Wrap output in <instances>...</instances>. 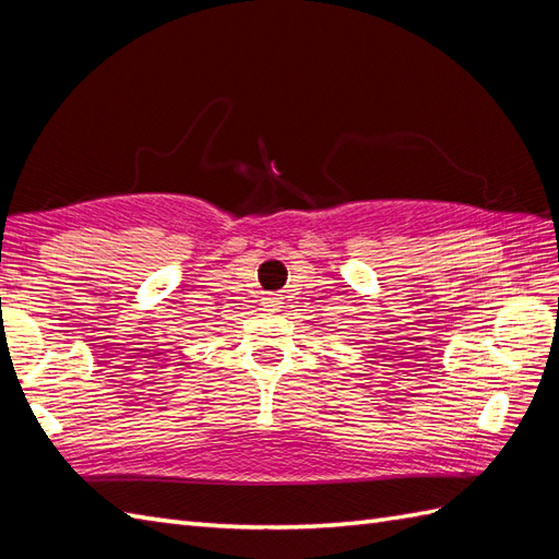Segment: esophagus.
Returning <instances> with one entry per match:
<instances>
[{
	"label": "esophagus",
	"mask_w": 559,
	"mask_h": 559,
	"mask_svg": "<svg viewBox=\"0 0 559 559\" xmlns=\"http://www.w3.org/2000/svg\"><path fill=\"white\" fill-rule=\"evenodd\" d=\"M264 305H266L269 309H278V305H283V302H281V297L269 295V297H264Z\"/></svg>",
	"instance_id": "esophagus-1"
}]
</instances>
